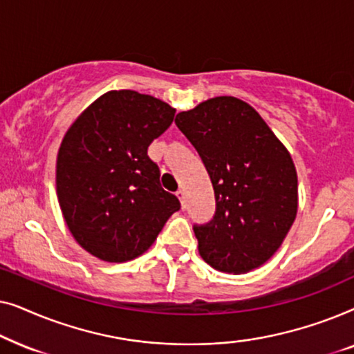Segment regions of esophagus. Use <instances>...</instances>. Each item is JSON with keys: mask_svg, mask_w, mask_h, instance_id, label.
<instances>
[{"mask_svg": "<svg viewBox=\"0 0 354 354\" xmlns=\"http://www.w3.org/2000/svg\"><path fill=\"white\" fill-rule=\"evenodd\" d=\"M177 196H178V200H180V205H182V207H183V209H185V206H187V201H185V192H183L182 188H178V190H177Z\"/></svg>", "mask_w": 354, "mask_h": 354, "instance_id": "1", "label": "esophagus"}]
</instances>
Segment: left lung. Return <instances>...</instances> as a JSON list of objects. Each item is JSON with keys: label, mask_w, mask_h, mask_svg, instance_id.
I'll list each match as a JSON object with an SVG mask.
<instances>
[{"label": "left lung", "mask_w": 354, "mask_h": 354, "mask_svg": "<svg viewBox=\"0 0 354 354\" xmlns=\"http://www.w3.org/2000/svg\"><path fill=\"white\" fill-rule=\"evenodd\" d=\"M176 125L200 154L214 188V216L193 225L201 258L227 274L259 268L297 216L298 178L287 148L234 96L178 113Z\"/></svg>", "instance_id": "8db88e82"}]
</instances>
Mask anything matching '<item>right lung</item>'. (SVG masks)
Listing matches in <instances>:
<instances>
[{
  "label": "right lung",
  "mask_w": 354,
  "mask_h": 354,
  "mask_svg": "<svg viewBox=\"0 0 354 354\" xmlns=\"http://www.w3.org/2000/svg\"><path fill=\"white\" fill-rule=\"evenodd\" d=\"M174 114L149 95L109 91L67 130L57 153V200L74 239L96 258L124 263L143 254L180 209L148 156Z\"/></svg>",
  "instance_id": "add662e5"
}]
</instances>
